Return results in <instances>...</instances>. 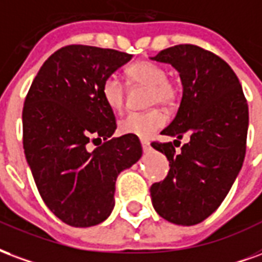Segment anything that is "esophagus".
Returning a JSON list of instances; mask_svg holds the SVG:
<instances>
[{
	"mask_svg": "<svg viewBox=\"0 0 262 262\" xmlns=\"http://www.w3.org/2000/svg\"><path fill=\"white\" fill-rule=\"evenodd\" d=\"M141 145H142V149H144L145 152L150 150V145H149V142L146 141V139H142V141H141Z\"/></svg>",
	"mask_w": 262,
	"mask_h": 262,
	"instance_id": "obj_1",
	"label": "esophagus"
}]
</instances>
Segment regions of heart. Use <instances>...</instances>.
<instances>
[{
  "instance_id": "obj_1",
  "label": "heart",
  "mask_w": 262,
  "mask_h": 262,
  "mask_svg": "<svg viewBox=\"0 0 262 262\" xmlns=\"http://www.w3.org/2000/svg\"><path fill=\"white\" fill-rule=\"evenodd\" d=\"M129 82L133 85L149 88L146 104L155 106H171L177 100L179 88L174 82L167 79L165 67L154 61H138L127 71ZM104 102L114 112H121L125 104V85L116 75L107 76L102 85ZM166 124L165 113L159 108H152L145 113H129L120 121V131L123 134L135 135L139 138H149Z\"/></svg>"
}]
</instances>
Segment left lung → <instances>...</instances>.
<instances>
[{
	"label": "left lung",
	"mask_w": 262,
	"mask_h": 262,
	"mask_svg": "<svg viewBox=\"0 0 262 262\" xmlns=\"http://www.w3.org/2000/svg\"><path fill=\"white\" fill-rule=\"evenodd\" d=\"M150 60L174 67L183 85L179 112L160 134L190 135L180 154L171 142H152L170 166L165 180L150 187L152 205L166 221L192 226L216 211L243 166L249 106L236 74L211 51L179 45Z\"/></svg>",
	"instance_id": "8db88e82"
}]
</instances>
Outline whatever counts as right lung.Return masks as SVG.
<instances>
[{"label":"right lung","instance_id":"add662e5","mask_svg":"<svg viewBox=\"0 0 262 262\" xmlns=\"http://www.w3.org/2000/svg\"><path fill=\"white\" fill-rule=\"evenodd\" d=\"M131 54L71 45L51 54L25 99L24 149L40 195L74 228L106 221L117 176L142 156L138 137L112 138L117 124L102 95L103 81ZM97 139L105 142L89 151Z\"/></svg>","mask_w":262,"mask_h":262}]
</instances>
